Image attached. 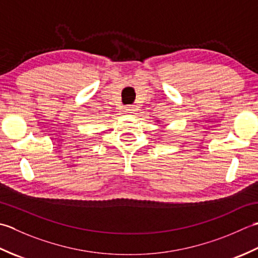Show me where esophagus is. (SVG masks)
<instances>
[{
  "label": "esophagus",
  "mask_w": 258,
  "mask_h": 258,
  "mask_svg": "<svg viewBox=\"0 0 258 258\" xmlns=\"http://www.w3.org/2000/svg\"><path fill=\"white\" fill-rule=\"evenodd\" d=\"M135 111H136V107L134 106H127L124 108V112L128 114H133Z\"/></svg>",
  "instance_id": "esophagus-1"
}]
</instances>
